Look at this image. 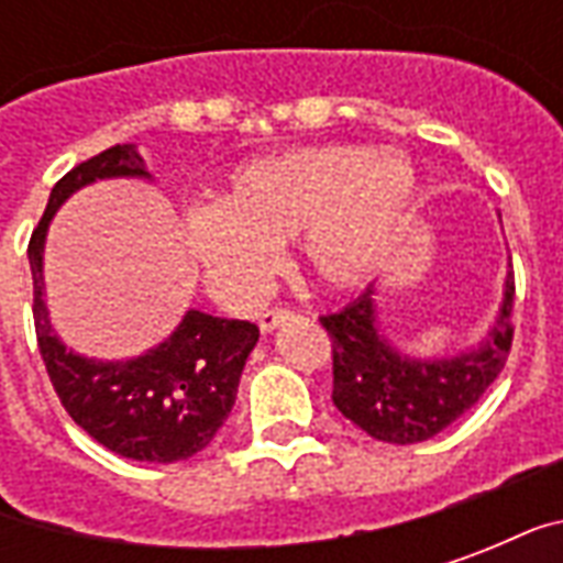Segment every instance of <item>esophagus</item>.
<instances>
[{"label": "esophagus", "instance_id": "34e87169", "mask_svg": "<svg viewBox=\"0 0 563 563\" xmlns=\"http://www.w3.org/2000/svg\"><path fill=\"white\" fill-rule=\"evenodd\" d=\"M292 319H298V313L289 310V307H271V310H265V313L258 317V329L268 334V331L280 329L286 322H292Z\"/></svg>", "mask_w": 563, "mask_h": 563}]
</instances>
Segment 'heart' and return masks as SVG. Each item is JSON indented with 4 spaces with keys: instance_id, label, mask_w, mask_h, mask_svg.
I'll use <instances>...</instances> for the list:
<instances>
[{
    "instance_id": "heart-1",
    "label": "heart",
    "mask_w": 563,
    "mask_h": 563,
    "mask_svg": "<svg viewBox=\"0 0 563 563\" xmlns=\"http://www.w3.org/2000/svg\"><path fill=\"white\" fill-rule=\"evenodd\" d=\"M419 174L401 150L319 144L238 168L220 201L184 217L201 280L225 305H250L298 238L310 274L331 289L371 280L398 244Z\"/></svg>"
}]
</instances>
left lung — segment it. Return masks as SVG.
I'll return each mask as SVG.
<instances>
[{"label": "left lung", "instance_id": "8db88e82", "mask_svg": "<svg viewBox=\"0 0 563 563\" xmlns=\"http://www.w3.org/2000/svg\"><path fill=\"white\" fill-rule=\"evenodd\" d=\"M512 271L488 338L473 350L440 358H416L398 350L377 322V286L322 317L331 338L334 391L331 401L355 428L383 443H422L467 413L507 365L512 346Z\"/></svg>", "mask_w": 563, "mask_h": 563}]
</instances>
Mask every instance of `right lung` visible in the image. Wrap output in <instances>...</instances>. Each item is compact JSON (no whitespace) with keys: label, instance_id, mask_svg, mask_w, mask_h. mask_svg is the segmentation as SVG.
<instances>
[{"label":"right lung","instance_id":"obj_1","mask_svg":"<svg viewBox=\"0 0 563 563\" xmlns=\"http://www.w3.org/2000/svg\"><path fill=\"white\" fill-rule=\"evenodd\" d=\"M111 177L150 180L135 144H117L80 162L51 189L30 238L32 317L47 377L66 413L117 455L150 464L192 459L217 437L238 398V383L258 341L244 319L186 310L180 325L147 353L123 362L90 358L56 338L44 305V241L54 213L84 186Z\"/></svg>","mask_w":563,"mask_h":563}]
</instances>
